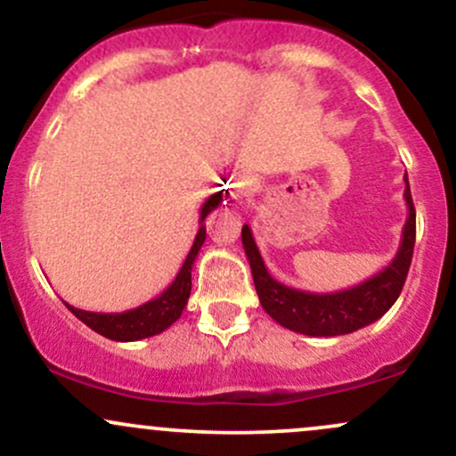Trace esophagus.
I'll list each match as a JSON object with an SVG mask.
<instances>
[{
  "instance_id": "34e87169",
  "label": "esophagus",
  "mask_w": 456,
  "mask_h": 456,
  "mask_svg": "<svg viewBox=\"0 0 456 456\" xmlns=\"http://www.w3.org/2000/svg\"><path fill=\"white\" fill-rule=\"evenodd\" d=\"M250 192H253V182H250L246 175L235 177L232 184V197L238 199V201H242V199L250 197Z\"/></svg>"
}]
</instances>
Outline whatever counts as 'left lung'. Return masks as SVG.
<instances>
[{
  "label": "left lung",
  "mask_w": 456,
  "mask_h": 456,
  "mask_svg": "<svg viewBox=\"0 0 456 456\" xmlns=\"http://www.w3.org/2000/svg\"><path fill=\"white\" fill-rule=\"evenodd\" d=\"M405 203L407 221L403 224V235L395 259L358 285L332 294H311L282 285L265 268L261 253L253 240L248 224L242 227V244L246 259L253 272L255 289L264 311L281 323L282 328L306 337H341L378 322L390 311L405 285L407 272L411 265L413 244H416V210H413L410 180L405 174Z\"/></svg>",
  "instance_id": "left-lung-1"
}]
</instances>
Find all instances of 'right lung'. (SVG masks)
<instances>
[{"label": "right lung", "instance_id": "1", "mask_svg": "<svg viewBox=\"0 0 456 456\" xmlns=\"http://www.w3.org/2000/svg\"><path fill=\"white\" fill-rule=\"evenodd\" d=\"M223 201V191L214 192L212 197L206 199V203L201 206V214H199V232L195 235V242L191 246V253L182 264L180 272H177L175 281L162 291L160 296H156L154 300L145 302L137 308H130L124 313H92V311H81V308L68 305V311L72 313L77 319H81L86 326H90L94 332L102 334V337L111 338V341L128 343V341H141V338L156 337V334L165 332L171 323H175L180 319L182 311L188 305V297H191V272L192 264H195L199 250H201L203 242H206V216L212 210H216Z\"/></svg>", "mask_w": 456, "mask_h": 456}]
</instances>
